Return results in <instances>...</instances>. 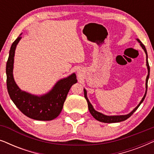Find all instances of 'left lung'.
Segmentation results:
<instances>
[{
    "label": "left lung",
    "mask_w": 154,
    "mask_h": 154,
    "mask_svg": "<svg viewBox=\"0 0 154 154\" xmlns=\"http://www.w3.org/2000/svg\"><path fill=\"white\" fill-rule=\"evenodd\" d=\"M137 41H138V43H140V46L142 47V48L144 50V51L146 54V66H147V70H148V74H147L146 79V83H145V85H146V90H145V93L143 97L142 100L140 101V102L139 103V104L135 108H134L133 110L132 111H130L129 113L125 115H113V116H108V115H105L104 113L99 112V111H96L95 109H94L93 106H92L91 103L90 102L89 100H88V96H87V91L84 88V97H85V100H87L88 102V109H89L90 113H91V115L93 116L94 119L97 121L102 122V123H119V122L125 121L126 119H128V118H130L131 116L133 114V113L137 109H138V107L140 106V104L143 102V101L144 100L145 97H146V92H147V84H148V80L149 78V73H150V68H149V62H148V54H147V52H146V49L145 48V46L143 45L142 42H141L140 40L138 38H136Z\"/></svg>",
    "instance_id": "8db88e82"
}]
</instances>
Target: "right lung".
Returning <instances> with one entry per match:
<instances>
[{
  "instance_id": "obj_1",
  "label": "right lung",
  "mask_w": 154,
  "mask_h": 154,
  "mask_svg": "<svg viewBox=\"0 0 154 154\" xmlns=\"http://www.w3.org/2000/svg\"><path fill=\"white\" fill-rule=\"evenodd\" d=\"M21 35L22 33L12 44L6 64L8 94L16 106L27 117L37 121H51L62 111L69 90L77 83L76 75L72 73L60 79L50 91L43 94L38 95L21 90L13 75L14 53L17 45L22 39Z\"/></svg>"
}]
</instances>
